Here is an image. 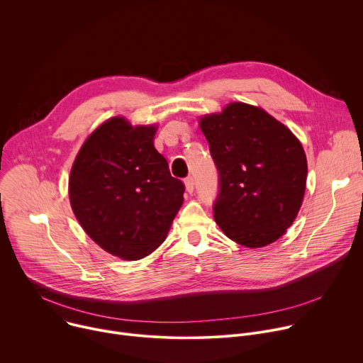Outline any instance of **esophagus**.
Returning a JSON list of instances; mask_svg holds the SVG:
<instances>
[{"label": "esophagus", "instance_id": "esophagus-1", "mask_svg": "<svg viewBox=\"0 0 363 363\" xmlns=\"http://www.w3.org/2000/svg\"><path fill=\"white\" fill-rule=\"evenodd\" d=\"M184 184H185V189H186V192L192 194V192H194V178H192V177L185 178Z\"/></svg>", "mask_w": 363, "mask_h": 363}]
</instances>
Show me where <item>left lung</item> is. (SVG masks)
Segmentation results:
<instances>
[{
	"mask_svg": "<svg viewBox=\"0 0 363 363\" xmlns=\"http://www.w3.org/2000/svg\"><path fill=\"white\" fill-rule=\"evenodd\" d=\"M199 128L220 172L218 227L248 248L279 240L304 198L307 160L300 140L264 109L242 101L201 116Z\"/></svg>",
	"mask_w": 363,
	"mask_h": 363,
	"instance_id": "8db88e82",
	"label": "left lung"
}]
</instances>
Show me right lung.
Listing matches in <instances>:
<instances>
[{
  "mask_svg": "<svg viewBox=\"0 0 363 363\" xmlns=\"http://www.w3.org/2000/svg\"><path fill=\"white\" fill-rule=\"evenodd\" d=\"M157 130L158 125L111 118L86 138L72 165L69 196L77 221L122 260L157 250L184 202V184L155 149Z\"/></svg>",
  "mask_w": 363,
  "mask_h": 363,
  "instance_id": "add662e5",
  "label": "right lung"
}]
</instances>
